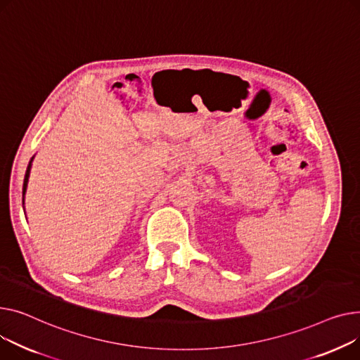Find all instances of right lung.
Masks as SVG:
<instances>
[{
	"label": "right lung",
	"instance_id": "obj_1",
	"mask_svg": "<svg viewBox=\"0 0 360 360\" xmlns=\"http://www.w3.org/2000/svg\"><path fill=\"white\" fill-rule=\"evenodd\" d=\"M34 157H32L29 165H27V170H26V176H25V183H23V203H25V193H26V188H27V181H29V176H30V168H32V161Z\"/></svg>",
	"mask_w": 360,
	"mask_h": 360
}]
</instances>
